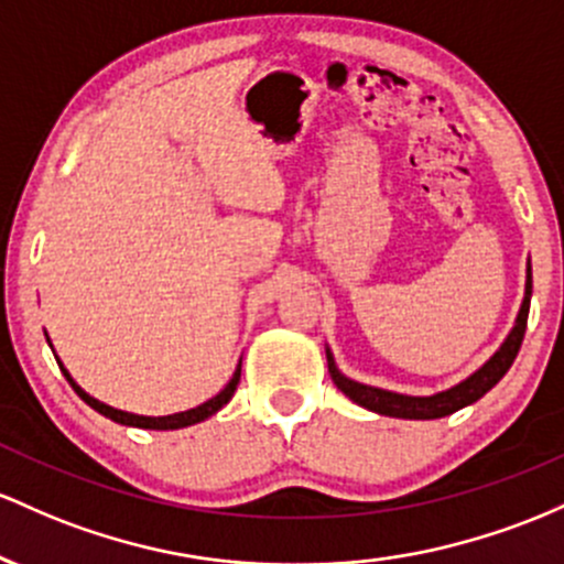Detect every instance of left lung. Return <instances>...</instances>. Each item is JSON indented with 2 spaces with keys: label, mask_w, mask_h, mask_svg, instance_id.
<instances>
[{
  "label": "left lung",
  "mask_w": 564,
  "mask_h": 564,
  "mask_svg": "<svg viewBox=\"0 0 564 564\" xmlns=\"http://www.w3.org/2000/svg\"><path fill=\"white\" fill-rule=\"evenodd\" d=\"M530 293H533V274H530L528 265V284H524V301L520 308V316H517L514 330L509 333V338L503 340V346L492 354L487 362L479 367L474 376L466 378L464 383L453 386V389L440 391L434 397H404V394H394V391H383V389H372V386L357 383L351 378H346L344 372L338 370L333 362L330 351H327V370H330L333 383L344 391L349 400H354L362 408L372 410V413L381 415H391V419H410V421H429V419H445V415L455 413V410L466 408V404L477 402L479 397H485L487 391L492 389L501 378L506 376L514 357L520 354L522 338H524V327H528V312H530Z\"/></svg>",
  "instance_id": "obj_1"
}]
</instances>
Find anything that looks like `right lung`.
<instances>
[{
	"instance_id": "1",
	"label": "right lung",
	"mask_w": 564,
	"mask_h": 564,
	"mask_svg": "<svg viewBox=\"0 0 564 564\" xmlns=\"http://www.w3.org/2000/svg\"><path fill=\"white\" fill-rule=\"evenodd\" d=\"M58 367L63 370V376H66V381L72 383V389L77 391V394L82 397V400H85L87 404H90L93 410H98L100 415H106V419H111V421H117V423H124V426H138V429H162V432H164V429H183V426H192V423H199V421L210 419L213 413H218V410L224 408V404L231 400L234 391H237L239 376H242V362H239L237 372H234L231 381L226 383V389L220 391V394H215L213 400H207L205 404H199V408H194V410H186V413L162 415V419H145V415H132V413H124V410H113V408H109V404H104V402L93 400L90 394H85V391H82L79 386L74 383V378L68 376L66 367H63L61 362H58Z\"/></svg>"
}]
</instances>
